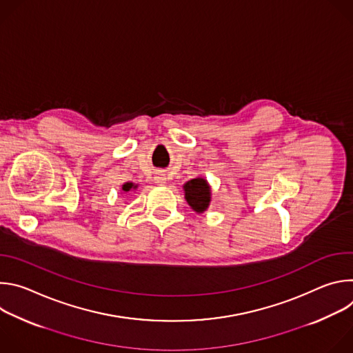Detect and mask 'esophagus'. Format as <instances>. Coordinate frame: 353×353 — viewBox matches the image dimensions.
<instances>
[{
  "mask_svg": "<svg viewBox=\"0 0 353 353\" xmlns=\"http://www.w3.org/2000/svg\"><path fill=\"white\" fill-rule=\"evenodd\" d=\"M166 181H168V179H166V174H165V173H157V176H155V183H158L159 185H163V184H166Z\"/></svg>",
  "mask_w": 353,
  "mask_h": 353,
  "instance_id": "obj_1",
  "label": "esophagus"
}]
</instances>
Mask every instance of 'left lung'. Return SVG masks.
<instances>
[{
    "mask_svg": "<svg viewBox=\"0 0 353 353\" xmlns=\"http://www.w3.org/2000/svg\"><path fill=\"white\" fill-rule=\"evenodd\" d=\"M184 196L188 205L198 214L208 210L211 203V187L203 177H196L187 181L184 185Z\"/></svg>",
    "mask_w": 353,
    "mask_h": 353,
    "instance_id": "left-lung-1",
    "label": "left lung"
}]
</instances>
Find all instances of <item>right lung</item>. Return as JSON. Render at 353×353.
<instances>
[{"label": "right lung", "mask_w": 353, "mask_h": 353, "mask_svg": "<svg viewBox=\"0 0 353 353\" xmlns=\"http://www.w3.org/2000/svg\"><path fill=\"white\" fill-rule=\"evenodd\" d=\"M138 185H135L134 183H124L123 184V187H121V190L124 191V192H131L132 190H135Z\"/></svg>", "instance_id": "right-lung-1"}]
</instances>
